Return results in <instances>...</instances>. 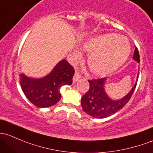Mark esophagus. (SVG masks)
<instances>
[{
	"label": "esophagus",
	"mask_w": 153,
	"mask_h": 153,
	"mask_svg": "<svg viewBox=\"0 0 153 153\" xmlns=\"http://www.w3.org/2000/svg\"><path fill=\"white\" fill-rule=\"evenodd\" d=\"M81 75H80V74L78 73V71H76V72H75V75H74L73 78H72V81H73V83H76V82L78 81V80L81 79Z\"/></svg>",
	"instance_id": "1"
}]
</instances>
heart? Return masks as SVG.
Instances as JSON below:
<instances>
[{"label": "heart", "mask_w": 153, "mask_h": 153, "mask_svg": "<svg viewBox=\"0 0 153 153\" xmlns=\"http://www.w3.org/2000/svg\"><path fill=\"white\" fill-rule=\"evenodd\" d=\"M83 48L90 53L89 66L94 75L104 76L120 68L130 54L128 40L120 35H100L86 40ZM79 56V53H77Z\"/></svg>", "instance_id": "heart-1"}]
</instances>
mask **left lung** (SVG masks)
<instances>
[{
    "label": "left lung",
    "instance_id": "8db88e82",
    "mask_svg": "<svg viewBox=\"0 0 153 153\" xmlns=\"http://www.w3.org/2000/svg\"><path fill=\"white\" fill-rule=\"evenodd\" d=\"M133 59L139 63L140 62V56L137 48H135ZM105 80V78L89 80V89L81 97L83 110L94 118H105L123 108L130 100L137 84L136 83L134 85L125 97L118 100H113L108 97L104 89Z\"/></svg>",
    "mask_w": 153,
    "mask_h": 153
}]
</instances>
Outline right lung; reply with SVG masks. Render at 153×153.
Masks as SVG:
<instances>
[{
    "instance_id": "1",
    "label": "right lung",
    "mask_w": 153,
    "mask_h": 153,
    "mask_svg": "<svg viewBox=\"0 0 153 153\" xmlns=\"http://www.w3.org/2000/svg\"><path fill=\"white\" fill-rule=\"evenodd\" d=\"M75 70L65 59L61 61L53 70L42 78L20 75L22 90L32 104L38 108H47L60 100L59 89L64 85H71Z\"/></svg>"
}]
</instances>
